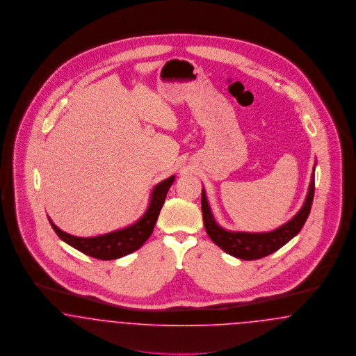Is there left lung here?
<instances>
[{"label": "left lung", "mask_w": 356, "mask_h": 356, "mask_svg": "<svg viewBox=\"0 0 356 356\" xmlns=\"http://www.w3.org/2000/svg\"><path fill=\"white\" fill-rule=\"evenodd\" d=\"M314 194H315V172L312 174L308 195L304 206L300 209L299 213L289 222L282 225L279 229L269 233H232V232H226L216 224L206 201L205 191L202 190L201 206H202V217H204L206 233L213 243L218 245L226 253L237 259H241V260L262 259L279 250L282 245H285L299 233L309 216L311 206L314 201Z\"/></svg>", "instance_id": "1"}]
</instances>
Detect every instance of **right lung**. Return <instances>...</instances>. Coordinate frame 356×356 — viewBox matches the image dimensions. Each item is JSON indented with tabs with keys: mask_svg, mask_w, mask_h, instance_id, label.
Masks as SVG:
<instances>
[{
	"mask_svg": "<svg viewBox=\"0 0 356 356\" xmlns=\"http://www.w3.org/2000/svg\"><path fill=\"white\" fill-rule=\"evenodd\" d=\"M172 182H174V177H170L168 179L162 181L159 185H156L152 190L150 206L145 213V216L138 222L122 230H116L113 233L91 237V238H81L60 230L51 220L49 222L52 225L54 230L56 232L57 236L63 241L70 243L81 253L91 256L97 260H115L135 252L147 241V238L150 237L154 230L159 211L165 204L166 194Z\"/></svg>",
	"mask_w": 356,
	"mask_h": 356,
	"instance_id": "1",
	"label": "right lung"
}]
</instances>
